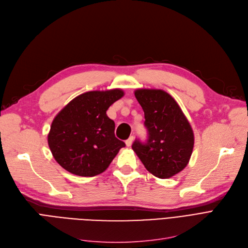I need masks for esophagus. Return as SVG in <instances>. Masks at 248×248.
Returning a JSON list of instances; mask_svg holds the SVG:
<instances>
[{
  "label": "esophagus",
  "instance_id": "1",
  "mask_svg": "<svg viewBox=\"0 0 248 248\" xmlns=\"http://www.w3.org/2000/svg\"><path fill=\"white\" fill-rule=\"evenodd\" d=\"M133 140H134V137H133V136H131V137H129V138L125 140V145H126V147H131V146H132V144H133Z\"/></svg>",
  "mask_w": 248,
  "mask_h": 248
}]
</instances>
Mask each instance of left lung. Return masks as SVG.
<instances>
[{
  "label": "left lung",
  "instance_id": "left-lung-1",
  "mask_svg": "<svg viewBox=\"0 0 248 248\" xmlns=\"http://www.w3.org/2000/svg\"><path fill=\"white\" fill-rule=\"evenodd\" d=\"M145 112L148 140L132 146L147 170L160 179L180 173L188 165L194 147L193 129L177 101L162 89H137Z\"/></svg>",
  "mask_w": 248,
  "mask_h": 248
}]
</instances>
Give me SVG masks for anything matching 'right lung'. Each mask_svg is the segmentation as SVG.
<instances>
[{
  "label": "right lung",
  "instance_id": "add662e5",
  "mask_svg": "<svg viewBox=\"0 0 248 248\" xmlns=\"http://www.w3.org/2000/svg\"><path fill=\"white\" fill-rule=\"evenodd\" d=\"M122 89L88 91L73 98L52 122L48 145L56 162L80 177H93L108 168L125 146L114 136V122L107 115Z\"/></svg>",
  "mask_w": 248,
  "mask_h": 248
}]
</instances>
